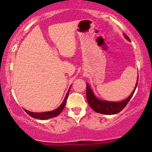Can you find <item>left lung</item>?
Returning <instances> with one entry per match:
<instances>
[{
	"label": "left lung",
	"instance_id": "1",
	"mask_svg": "<svg viewBox=\"0 0 152 152\" xmlns=\"http://www.w3.org/2000/svg\"><path fill=\"white\" fill-rule=\"evenodd\" d=\"M124 36L125 37L127 40L130 41V39L126 34H124ZM137 82H138V77H137V83H136L135 87L132 93H131L129 97L124 99L121 102H110V101L102 100L97 98L93 93V90L91 89L90 86L88 83H87V90H86V96H87V100L88 102L89 105L90 106L92 109L96 113H101V114L104 115H114L120 113L124 107L126 106L128 102H129L130 99L132 97L134 94L135 89L137 86Z\"/></svg>",
	"mask_w": 152,
	"mask_h": 152
}]
</instances>
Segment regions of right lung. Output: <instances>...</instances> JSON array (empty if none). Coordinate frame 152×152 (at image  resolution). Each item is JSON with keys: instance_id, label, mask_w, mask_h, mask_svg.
<instances>
[{"instance_id": "1", "label": "right lung", "mask_w": 152, "mask_h": 152, "mask_svg": "<svg viewBox=\"0 0 152 152\" xmlns=\"http://www.w3.org/2000/svg\"><path fill=\"white\" fill-rule=\"evenodd\" d=\"M70 87L69 88L68 91H67L66 96H65V99H64L63 102L61 104V105L59 106L58 108L55 109L54 110H52V111H49V112H43V113H33V112H30L28 110H25L26 113L27 114L29 115L31 117L34 118H37V119H39V120H46V119H49V118H54L56 117L57 115H59L62 111L63 110L64 107H65V104H66V101L67 97H68V94H69V91L70 90Z\"/></svg>"}]
</instances>
